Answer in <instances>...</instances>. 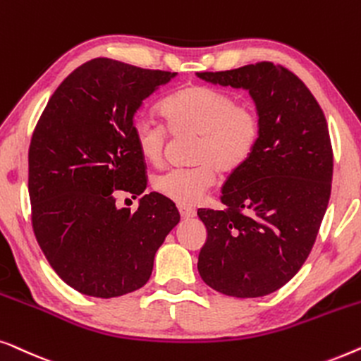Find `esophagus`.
<instances>
[{
  "mask_svg": "<svg viewBox=\"0 0 361 361\" xmlns=\"http://www.w3.org/2000/svg\"><path fill=\"white\" fill-rule=\"evenodd\" d=\"M178 211H180L181 219H191V217L196 216V211L192 209V207H188V206H178Z\"/></svg>",
  "mask_w": 361,
  "mask_h": 361,
  "instance_id": "obj_1",
  "label": "esophagus"
}]
</instances>
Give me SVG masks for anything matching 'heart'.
Listing matches in <instances>:
<instances>
[{"instance_id": "1", "label": "heart", "mask_w": 361, "mask_h": 361, "mask_svg": "<svg viewBox=\"0 0 361 361\" xmlns=\"http://www.w3.org/2000/svg\"><path fill=\"white\" fill-rule=\"evenodd\" d=\"M161 114L171 134L197 135L195 166L170 169L157 175L152 186L165 200L190 206L214 186L217 171L229 175L247 164L262 134L255 106L209 86H186L165 99ZM169 130L152 118L137 119L134 140L142 159L152 165L164 160Z\"/></svg>"}]
</instances>
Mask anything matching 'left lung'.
Listing matches in <instances>:
<instances>
[{"instance_id": "obj_1", "label": "left lung", "mask_w": 361, "mask_h": 361, "mask_svg": "<svg viewBox=\"0 0 361 361\" xmlns=\"http://www.w3.org/2000/svg\"><path fill=\"white\" fill-rule=\"evenodd\" d=\"M196 75L247 90L262 119L255 152L222 186L226 209L197 211L207 231L197 271L227 296H267L299 271L326 214L334 171L326 116L296 75L271 62Z\"/></svg>"}]
</instances>
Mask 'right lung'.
<instances>
[{
	"instance_id": "right-lung-1",
	"label": "right lung",
	"mask_w": 361,
	"mask_h": 361,
	"mask_svg": "<svg viewBox=\"0 0 361 361\" xmlns=\"http://www.w3.org/2000/svg\"><path fill=\"white\" fill-rule=\"evenodd\" d=\"M176 73L93 59L49 99L29 147L32 227L50 267L78 293L118 298L149 281L154 258L180 222L173 202L144 195L135 212L116 196L145 191L134 140L144 99Z\"/></svg>"
}]
</instances>
